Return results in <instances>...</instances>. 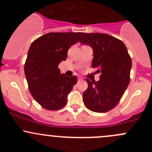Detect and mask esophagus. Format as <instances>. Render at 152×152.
<instances>
[{
	"label": "esophagus",
	"instance_id": "obj_1",
	"mask_svg": "<svg viewBox=\"0 0 152 152\" xmlns=\"http://www.w3.org/2000/svg\"><path fill=\"white\" fill-rule=\"evenodd\" d=\"M82 80H83V79H82V77H80V76H79V77H78V82H82Z\"/></svg>",
	"mask_w": 152,
	"mask_h": 152
}]
</instances>
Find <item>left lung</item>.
Here are the masks:
<instances>
[{
  "mask_svg": "<svg viewBox=\"0 0 152 152\" xmlns=\"http://www.w3.org/2000/svg\"><path fill=\"white\" fill-rule=\"evenodd\" d=\"M79 42L92 47V67L101 73L97 82L86 79L88 88L83 93L85 105L96 113L110 111L120 102L130 82L132 59L126 47L107 34L83 33Z\"/></svg>",
  "mask_w": 152,
  "mask_h": 152,
  "instance_id": "obj_1",
  "label": "left lung"
}]
</instances>
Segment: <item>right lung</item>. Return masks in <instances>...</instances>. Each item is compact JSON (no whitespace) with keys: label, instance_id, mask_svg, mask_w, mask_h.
Instances as JSON below:
<instances>
[{"label":"right lung","instance_id":"1","mask_svg":"<svg viewBox=\"0 0 152 152\" xmlns=\"http://www.w3.org/2000/svg\"><path fill=\"white\" fill-rule=\"evenodd\" d=\"M82 32L45 34L31 45L24 65L28 89L34 99L48 110L62 109L77 82L76 76L61 74L58 65L65 61L67 50L79 42Z\"/></svg>","mask_w":152,"mask_h":152}]
</instances>
